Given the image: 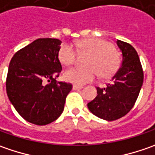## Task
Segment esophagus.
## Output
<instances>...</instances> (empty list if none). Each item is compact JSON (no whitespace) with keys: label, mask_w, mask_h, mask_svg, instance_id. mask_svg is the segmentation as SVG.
I'll return each mask as SVG.
<instances>
[{"label":"esophagus","mask_w":155,"mask_h":155,"mask_svg":"<svg viewBox=\"0 0 155 155\" xmlns=\"http://www.w3.org/2000/svg\"><path fill=\"white\" fill-rule=\"evenodd\" d=\"M83 88V86H80V85H77V84H74L73 86H72V89L74 90V91H78V90H81Z\"/></svg>","instance_id":"1"}]
</instances>
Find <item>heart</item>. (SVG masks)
Listing matches in <instances>:
<instances>
[{
	"label": "heart",
	"instance_id": "b5f03b06",
	"mask_svg": "<svg viewBox=\"0 0 155 155\" xmlns=\"http://www.w3.org/2000/svg\"><path fill=\"white\" fill-rule=\"evenodd\" d=\"M80 52H87L86 67H73L64 73V79L68 82L84 84L96 78L97 73L101 78H109L116 73L121 64L120 53L113 45L98 38L82 39L77 44ZM76 51L73 45L64 43L58 50V59L64 65H71L75 62Z\"/></svg>",
	"mask_w": 155,
	"mask_h": 155
}]
</instances>
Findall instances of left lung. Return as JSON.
<instances>
[{"label": "left lung", "mask_w": 155, "mask_h": 155, "mask_svg": "<svg viewBox=\"0 0 155 155\" xmlns=\"http://www.w3.org/2000/svg\"><path fill=\"white\" fill-rule=\"evenodd\" d=\"M122 53V66L105 88L97 87V96L88 104L99 118L114 121L127 115L134 107L143 84V71L137 51L130 44L117 39Z\"/></svg>", "instance_id": "1"}]
</instances>
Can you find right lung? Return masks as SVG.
<instances>
[{
  "label": "right lung",
  "mask_w": 155,
  "mask_h": 155,
  "mask_svg": "<svg viewBox=\"0 0 155 155\" xmlns=\"http://www.w3.org/2000/svg\"><path fill=\"white\" fill-rule=\"evenodd\" d=\"M61 41L38 39L12 58L6 80L9 100L26 121L46 125L62 114L72 84L57 82L62 66L58 59Z\"/></svg>",
  "instance_id": "obj_1"
}]
</instances>
